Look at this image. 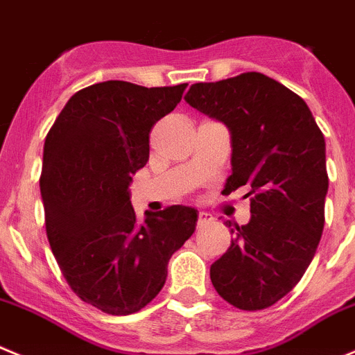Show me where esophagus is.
Here are the masks:
<instances>
[{"instance_id":"34e87169","label":"esophagus","mask_w":355,"mask_h":355,"mask_svg":"<svg viewBox=\"0 0 355 355\" xmlns=\"http://www.w3.org/2000/svg\"><path fill=\"white\" fill-rule=\"evenodd\" d=\"M214 221V218H212V214H209V212H198V221H197V225H198V228H200V226H205V225H209V223H212Z\"/></svg>"}]
</instances>
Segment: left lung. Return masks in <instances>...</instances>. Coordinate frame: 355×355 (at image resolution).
Segmentation results:
<instances>
[{"instance_id": "left-lung-1", "label": "left lung", "mask_w": 355, "mask_h": 355, "mask_svg": "<svg viewBox=\"0 0 355 355\" xmlns=\"http://www.w3.org/2000/svg\"><path fill=\"white\" fill-rule=\"evenodd\" d=\"M184 101L230 130L225 193L249 188L251 219L211 265L223 300L261 310L300 282L319 245L327 193L326 143L305 101L261 73L195 83ZM232 226V221H226Z\"/></svg>"}]
</instances>
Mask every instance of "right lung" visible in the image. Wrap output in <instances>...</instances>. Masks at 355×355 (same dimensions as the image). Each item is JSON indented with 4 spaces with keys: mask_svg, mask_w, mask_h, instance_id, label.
Here are the masks:
<instances>
[{
    "mask_svg": "<svg viewBox=\"0 0 355 355\" xmlns=\"http://www.w3.org/2000/svg\"><path fill=\"white\" fill-rule=\"evenodd\" d=\"M187 85L96 83L67 101L46 134L40 190L50 248L71 289L111 315L160 293L168 259L197 226L187 205L146 212L139 225L129 190L150 158L151 127Z\"/></svg>",
    "mask_w": 355,
    "mask_h": 355,
    "instance_id": "right-lung-1",
    "label": "right lung"
}]
</instances>
